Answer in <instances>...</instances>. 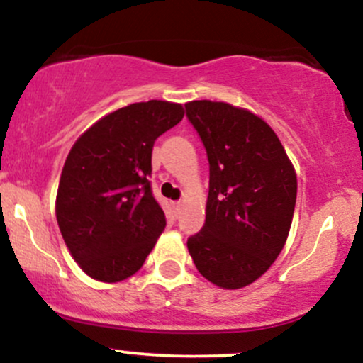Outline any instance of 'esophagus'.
<instances>
[{
  "mask_svg": "<svg viewBox=\"0 0 363 363\" xmlns=\"http://www.w3.org/2000/svg\"><path fill=\"white\" fill-rule=\"evenodd\" d=\"M181 208H182V203H181V201H176V203H174V210L179 211V210H181Z\"/></svg>",
  "mask_w": 363,
  "mask_h": 363,
  "instance_id": "esophagus-1",
  "label": "esophagus"
}]
</instances>
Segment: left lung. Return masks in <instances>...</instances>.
Instances as JSON below:
<instances>
[{"label": "left lung", "instance_id": "left-lung-1", "mask_svg": "<svg viewBox=\"0 0 363 363\" xmlns=\"http://www.w3.org/2000/svg\"><path fill=\"white\" fill-rule=\"evenodd\" d=\"M186 116L210 162L206 220L187 249L220 289L251 285L281 252L297 199V176L274 131L251 111L193 101Z\"/></svg>", "mask_w": 363, "mask_h": 363}]
</instances>
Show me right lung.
<instances>
[{"mask_svg": "<svg viewBox=\"0 0 363 363\" xmlns=\"http://www.w3.org/2000/svg\"><path fill=\"white\" fill-rule=\"evenodd\" d=\"M182 118L181 104L136 102L104 116L69 150L56 218L73 259L94 280L135 274L164 232V210L148 181L152 150Z\"/></svg>", "mask_w": 363, "mask_h": 363, "instance_id": "right-lung-1", "label": "right lung"}]
</instances>
